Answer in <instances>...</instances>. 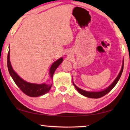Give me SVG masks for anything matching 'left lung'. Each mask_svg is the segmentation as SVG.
<instances>
[{
	"label": "left lung",
	"mask_w": 130,
	"mask_h": 130,
	"mask_svg": "<svg viewBox=\"0 0 130 130\" xmlns=\"http://www.w3.org/2000/svg\"><path fill=\"white\" fill-rule=\"evenodd\" d=\"M123 66H124V61H123V62L122 67V69H121L120 73H119V75L116 78L115 81H114L112 83V84L111 85H109V86L107 88H106L104 90H103V91H100V92H87V91H84V90L81 89L80 88H79L77 87L76 85L74 84H73V85H74V86L75 87L76 89L77 90L79 93L82 94V95H83V96H86V97H87V98H94V99H98V98H102V97L105 96V94H107L109 92L111 91V90L114 87H115L116 85V84H117V83L118 82V81H119V78H120V76L122 74L123 70Z\"/></svg>",
	"instance_id": "1"
}]
</instances>
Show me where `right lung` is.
<instances>
[{
  "mask_svg": "<svg viewBox=\"0 0 130 130\" xmlns=\"http://www.w3.org/2000/svg\"><path fill=\"white\" fill-rule=\"evenodd\" d=\"M63 58H61L53 63L52 67H50L49 75L50 77L53 78V76L55 70L62 62ZM7 67L8 72L10 74L13 80L16 84V85L26 95L30 97H38L39 96L43 95V94L47 93L50 91L52 87V85H47L46 84H32L26 82V81L22 80L14 72L11 65L10 61V49L8 50L7 55Z\"/></svg>",
  "mask_w": 130,
  "mask_h": 130,
  "instance_id": "obj_1",
  "label": "right lung"
}]
</instances>
